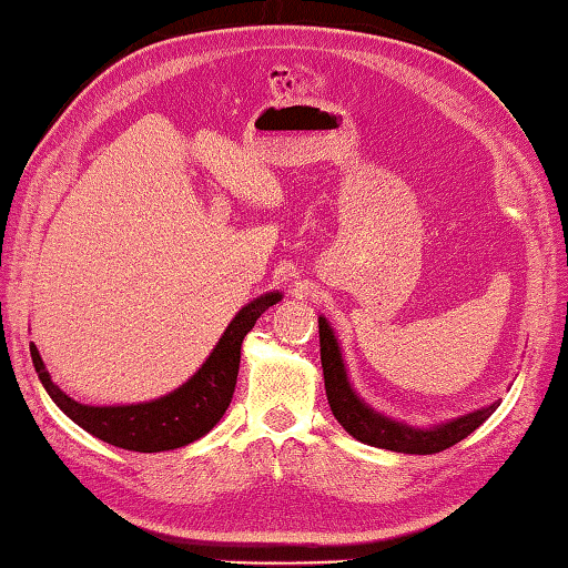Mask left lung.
Returning <instances> with one entry per match:
<instances>
[{"instance_id": "left-lung-1", "label": "left lung", "mask_w": 568, "mask_h": 568, "mask_svg": "<svg viewBox=\"0 0 568 568\" xmlns=\"http://www.w3.org/2000/svg\"><path fill=\"white\" fill-rule=\"evenodd\" d=\"M320 344H322V366H324V386L326 396H329V406L346 432L354 439L364 444L379 446V449L402 452V454H439L449 446L466 439L474 429L489 419L496 412L491 404L486 409L474 414H466L462 419H454L449 424L436 426V429H412V426L386 419V416L372 412L369 406L362 404L359 396L352 392L349 379H346L339 344L334 339L332 326L326 324L324 316H320Z\"/></svg>"}]
</instances>
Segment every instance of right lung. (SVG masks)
I'll return each instance as SVG.
<instances>
[{"instance_id":"add662e5","label":"right lung","mask_w":568,"mask_h":568,"mask_svg":"<svg viewBox=\"0 0 568 568\" xmlns=\"http://www.w3.org/2000/svg\"><path fill=\"white\" fill-rule=\"evenodd\" d=\"M278 300H282V294L274 292L258 296L252 304H246L244 310L234 316V322L226 326L224 336L219 339L216 349L204 362L202 369H199L184 386H179L176 392L146 404H79L74 399H69V396L49 379V372L44 369V362L34 344L29 346V352H32L34 369L49 396H52L59 409H62L74 424L82 426L84 432L126 452H169L196 442L199 436L212 432L216 422L222 419L234 396L244 336L252 332L258 316H262L268 306H274Z\"/></svg>"}]
</instances>
